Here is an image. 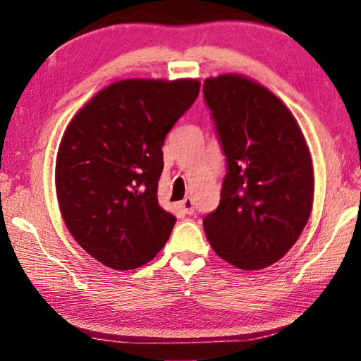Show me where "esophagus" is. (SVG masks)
Wrapping results in <instances>:
<instances>
[{
    "label": "esophagus",
    "instance_id": "1",
    "mask_svg": "<svg viewBox=\"0 0 361 361\" xmlns=\"http://www.w3.org/2000/svg\"><path fill=\"white\" fill-rule=\"evenodd\" d=\"M181 209L185 213H188V215H192L194 213V200L191 197H185L181 200Z\"/></svg>",
    "mask_w": 361,
    "mask_h": 361
}]
</instances>
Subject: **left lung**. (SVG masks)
Returning a JSON list of instances; mask_svg holds the SVG:
<instances>
[{
	"label": "left lung",
	"mask_w": 361,
	"mask_h": 361,
	"mask_svg": "<svg viewBox=\"0 0 361 361\" xmlns=\"http://www.w3.org/2000/svg\"><path fill=\"white\" fill-rule=\"evenodd\" d=\"M210 109L226 176L204 231L219 258L253 271L295 245L314 200V170L296 119L271 90L237 75L209 78Z\"/></svg>",
	"instance_id": "left-lung-1"
}]
</instances>
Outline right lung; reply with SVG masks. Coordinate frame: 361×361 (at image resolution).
<instances>
[{"mask_svg":"<svg viewBox=\"0 0 361 361\" xmlns=\"http://www.w3.org/2000/svg\"><path fill=\"white\" fill-rule=\"evenodd\" d=\"M199 89L192 79H126L66 127L56 166L60 212L79 245L109 269L143 266L169 240L176 218L157 200L162 146Z\"/></svg>","mask_w":361,"mask_h":361,"instance_id":"obj_1","label":"right lung"}]
</instances>
